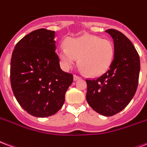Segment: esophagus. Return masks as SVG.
Listing matches in <instances>:
<instances>
[{
	"label": "esophagus",
	"instance_id": "obj_1",
	"mask_svg": "<svg viewBox=\"0 0 147 147\" xmlns=\"http://www.w3.org/2000/svg\"><path fill=\"white\" fill-rule=\"evenodd\" d=\"M73 78H74V80H75V81H76V80L81 79V77L79 76H77V75H74Z\"/></svg>",
	"mask_w": 147,
	"mask_h": 147
}]
</instances>
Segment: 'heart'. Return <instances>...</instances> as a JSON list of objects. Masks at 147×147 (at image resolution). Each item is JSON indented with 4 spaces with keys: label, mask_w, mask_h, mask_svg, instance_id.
Here are the masks:
<instances>
[{
    "label": "heart",
    "mask_w": 147,
    "mask_h": 147,
    "mask_svg": "<svg viewBox=\"0 0 147 147\" xmlns=\"http://www.w3.org/2000/svg\"><path fill=\"white\" fill-rule=\"evenodd\" d=\"M65 46L58 49V57L63 67L69 69L76 63L86 74L98 76L110 67L114 57V47L108 39L91 34L69 38Z\"/></svg>",
    "instance_id": "1"
}]
</instances>
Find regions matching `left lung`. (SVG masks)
<instances>
[{
  "instance_id": "8db88e82",
  "label": "left lung",
  "mask_w": 147,
  "mask_h": 147,
  "mask_svg": "<svg viewBox=\"0 0 147 147\" xmlns=\"http://www.w3.org/2000/svg\"><path fill=\"white\" fill-rule=\"evenodd\" d=\"M105 32L113 39L114 58L110 67L96 80H86V101L99 114L111 117L123 110L135 95L139 83L140 60L134 45L114 29Z\"/></svg>"
}]
</instances>
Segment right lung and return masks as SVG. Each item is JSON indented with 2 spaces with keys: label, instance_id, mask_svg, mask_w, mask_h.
Masks as SVG:
<instances>
[{
  "label": "right lung",
  "instance_id": "1",
  "mask_svg": "<svg viewBox=\"0 0 147 147\" xmlns=\"http://www.w3.org/2000/svg\"><path fill=\"white\" fill-rule=\"evenodd\" d=\"M55 31L34 30L21 39L12 52L10 80L13 94L24 110L47 117L61 109L72 74L60 67Z\"/></svg>",
  "mask_w": 147,
  "mask_h": 147
}]
</instances>
